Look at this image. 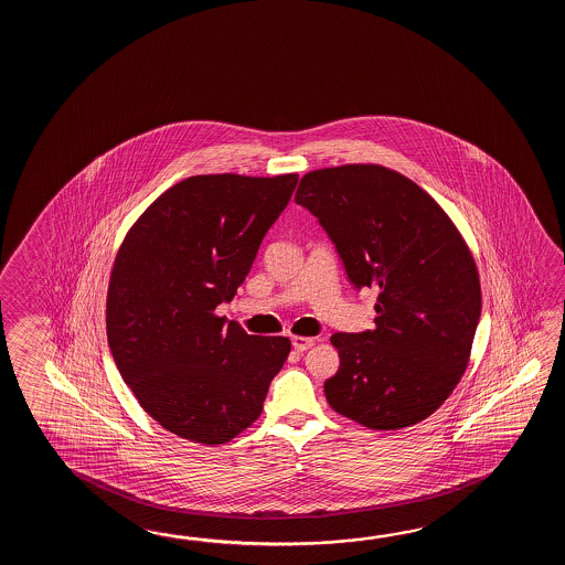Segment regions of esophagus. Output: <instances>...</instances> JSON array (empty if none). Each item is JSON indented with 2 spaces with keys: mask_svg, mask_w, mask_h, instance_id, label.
Listing matches in <instances>:
<instances>
[{
  "mask_svg": "<svg viewBox=\"0 0 565 565\" xmlns=\"http://www.w3.org/2000/svg\"><path fill=\"white\" fill-rule=\"evenodd\" d=\"M312 343H315V337H292V348L297 351H307V349L312 348Z\"/></svg>",
  "mask_w": 565,
  "mask_h": 565,
  "instance_id": "esophagus-1",
  "label": "esophagus"
}]
</instances>
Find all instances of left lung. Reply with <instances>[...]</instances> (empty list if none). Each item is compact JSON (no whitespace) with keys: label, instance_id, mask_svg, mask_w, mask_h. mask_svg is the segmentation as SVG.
I'll return each mask as SVG.
<instances>
[{"label":"left lung","instance_id":"8db88e82","mask_svg":"<svg viewBox=\"0 0 565 565\" xmlns=\"http://www.w3.org/2000/svg\"><path fill=\"white\" fill-rule=\"evenodd\" d=\"M295 202L319 217L349 280L380 290L373 331L331 337L329 406L372 430L426 420L469 365L480 317L469 244L430 193L377 163L309 171Z\"/></svg>","mask_w":565,"mask_h":565}]
</instances>
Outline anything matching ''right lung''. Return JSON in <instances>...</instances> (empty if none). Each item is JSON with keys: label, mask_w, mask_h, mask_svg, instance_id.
I'll list each match as a JSON object with an SVG mask.
<instances>
[{"label": "right lung", "mask_w": 565, "mask_h": 565, "mask_svg": "<svg viewBox=\"0 0 565 565\" xmlns=\"http://www.w3.org/2000/svg\"><path fill=\"white\" fill-rule=\"evenodd\" d=\"M299 181L192 175L145 210L108 278L107 339L141 408L169 433L216 446L263 414L288 337L248 335L216 309L232 300Z\"/></svg>", "instance_id": "add662e5"}]
</instances>
